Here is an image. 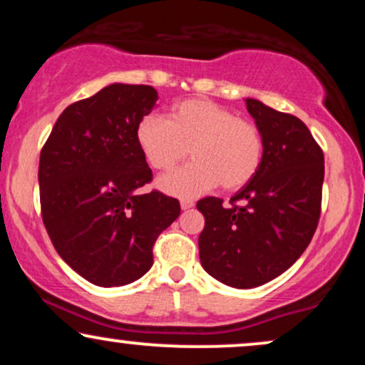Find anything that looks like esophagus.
I'll list each match as a JSON object with an SVG mask.
<instances>
[{
	"label": "esophagus",
	"instance_id": "34e87169",
	"mask_svg": "<svg viewBox=\"0 0 365 365\" xmlns=\"http://www.w3.org/2000/svg\"><path fill=\"white\" fill-rule=\"evenodd\" d=\"M180 207H182L183 211H188V209H192V207H194V200L182 199V200H180Z\"/></svg>",
	"mask_w": 365,
	"mask_h": 365
}]
</instances>
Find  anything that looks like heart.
Returning a JSON list of instances; mask_svg holds the SVG:
<instances>
[{
  "label": "heart",
  "instance_id": "1",
  "mask_svg": "<svg viewBox=\"0 0 365 365\" xmlns=\"http://www.w3.org/2000/svg\"><path fill=\"white\" fill-rule=\"evenodd\" d=\"M135 140L149 166L159 171L175 168L190 150L194 161L158 180V187L175 197H197L220 183L225 190H238L252 182L264 158L257 125L209 99L173 104L168 120L142 116Z\"/></svg>",
  "mask_w": 365,
  "mask_h": 365
}]
</instances>
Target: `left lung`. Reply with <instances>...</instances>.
<instances>
[{
  "label": "left lung",
  "instance_id": "1",
  "mask_svg": "<svg viewBox=\"0 0 365 365\" xmlns=\"http://www.w3.org/2000/svg\"><path fill=\"white\" fill-rule=\"evenodd\" d=\"M247 111L264 137L257 175L223 207L217 197L197 202L206 225L200 264L233 288L271 282L307 249L321 215L324 156L302 120L247 98Z\"/></svg>",
  "mask_w": 365,
  "mask_h": 365
}]
</instances>
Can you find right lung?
Masks as SVG:
<instances>
[{
	"label": "right lung",
	"mask_w": 365,
	"mask_h": 365,
	"mask_svg": "<svg viewBox=\"0 0 365 365\" xmlns=\"http://www.w3.org/2000/svg\"><path fill=\"white\" fill-rule=\"evenodd\" d=\"M150 86L110 83L61 113L41 150L43 221L54 249L98 287H123L153 266V245L177 220V199L153 190L135 140L142 116L156 106Z\"/></svg>",
	"instance_id": "add662e5"
}]
</instances>
